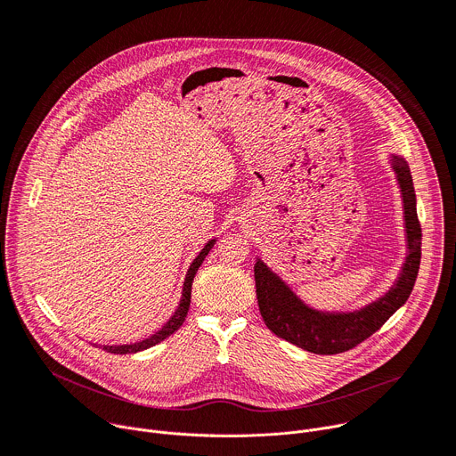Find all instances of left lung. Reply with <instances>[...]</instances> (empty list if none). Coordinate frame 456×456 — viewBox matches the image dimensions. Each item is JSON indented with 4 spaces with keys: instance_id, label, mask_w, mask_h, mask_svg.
<instances>
[{
    "instance_id": "8db88e82",
    "label": "left lung",
    "mask_w": 456,
    "mask_h": 456,
    "mask_svg": "<svg viewBox=\"0 0 456 456\" xmlns=\"http://www.w3.org/2000/svg\"><path fill=\"white\" fill-rule=\"evenodd\" d=\"M392 166L403 191L408 232V257L395 287L379 301L348 314H324L306 306L264 262H256V297L265 324L278 338L319 355L343 354L373 336L410 297L419 267L422 229L417 216V199L411 173L404 159L392 157Z\"/></svg>"
}]
</instances>
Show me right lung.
I'll return each instance as SVG.
<instances>
[{
    "instance_id": "obj_1",
    "label": "right lung",
    "mask_w": 456,
    "mask_h": 456,
    "mask_svg": "<svg viewBox=\"0 0 456 456\" xmlns=\"http://www.w3.org/2000/svg\"><path fill=\"white\" fill-rule=\"evenodd\" d=\"M215 245V240H211L202 250L200 254L194 257V262L191 264L187 274H185V281H183V290H182V299H180V305L178 308L175 310V314L169 317V321L164 324V327L155 332L151 338L144 339V341H139V343H134V345H120V346H101L102 350L110 352V354H137V352H142V350H148L155 345H159L160 341H164L166 338H169L171 334H175L180 327L182 322L185 321V315H187V310H189V303H191V285H192V280H194V274H197L199 267L202 265V262L206 259V256L209 254L211 247Z\"/></svg>"
}]
</instances>
